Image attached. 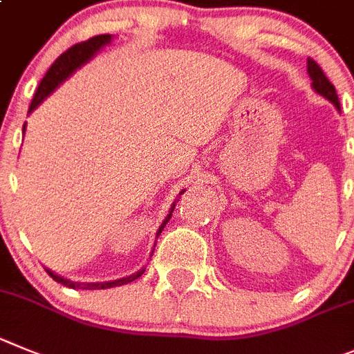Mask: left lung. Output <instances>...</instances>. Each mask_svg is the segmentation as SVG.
<instances>
[{
    "label": "left lung",
    "instance_id": "left-lung-1",
    "mask_svg": "<svg viewBox=\"0 0 354 354\" xmlns=\"http://www.w3.org/2000/svg\"><path fill=\"white\" fill-rule=\"evenodd\" d=\"M307 72L312 79V88H314V91H316L317 95H321V97L326 98L328 102H332L333 106H335V109L340 111V102H339V97H337L335 86L328 81V77L324 75L321 66L310 58L307 59Z\"/></svg>",
    "mask_w": 354,
    "mask_h": 354
}]
</instances>
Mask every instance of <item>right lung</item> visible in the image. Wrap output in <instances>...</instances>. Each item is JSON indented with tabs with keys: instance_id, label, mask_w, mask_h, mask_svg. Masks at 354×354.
Returning <instances> with one entry per match:
<instances>
[{
	"instance_id": "right-lung-1",
	"label": "right lung",
	"mask_w": 354,
	"mask_h": 354,
	"mask_svg": "<svg viewBox=\"0 0 354 354\" xmlns=\"http://www.w3.org/2000/svg\"><path fill=\"white\" fill-rule=\"evenodd\" d=\"M111 40H113V37L111 35H98V37H93L90 38V40H86V42H81V44H75V46L70 47L68 50H65V53L59 56L56 62L50 65V68L47 70L46 77L42 79V82L38 84V90L37 93H35L33 100H31V106H30V111L28 113H33L35 109H37L40 104H42L44 100H46L47 97H49L50 93H53L56 88H58L59 84H62L65 79H68L70 75L74 74L75 70L81 68L84 63L90 62L91 58H93L95 54L98 53V50L102 49L104 46H107V44H111ZM24 130H26V123H24V127H22V133H24ZM185 190H181L180 196L183 194ZM174 212V205L171 206V212L169 215L165 216V221L162 222V225L158 227L157 231V236L162 232V229L165 227V224L169 222L171 215H173ZM146 268H141L138 270L136 273H132V275L129 277H123V279H118V280H113V282H74V280H68L65 279V277H59L56 275L54 272H50L49 268H46V272L49 273L50 277H53V280H56V282H59V284L66 286V288H72V289H107V288H116V286H123V284H129V282H132V280L139 279V277L145 273Z\"/></svg>"
}]
</instances>
